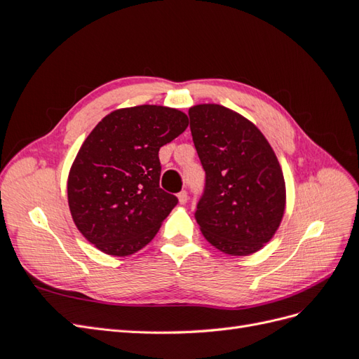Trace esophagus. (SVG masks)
Segmentation results:
<instances>
[{
	"label": "esophagus",
	"instance_id": "obj_1",
	"mask_svg": "<svg viewBox=\"0 0 359 359\" xmlns=\"http://www.w3.org/2000/svg\"><path fill=\"white\" fill-rule=\"evenodd\" d=\"M189 201V196H187V191H181V193H178V202L181 203V205H184Z\"/></svg>",
	"mask_w": 359,
	"mask_h": 359
}]
</instances>
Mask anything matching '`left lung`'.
Masks as SVG:
<instances>
[{
	"instance_id": "left-lung-1",
	"label": "left lung",
	"mask_w": 359,
	"mask_h": 359,
	"mask_svg": "<svg viewBox=\"0 0 359 359\" xmlns=\"http://www.w3.org/2000/svg\"><path fill=\"white\" fill-rule=\"evenodd\" d=\"M189 116L206 175L194 212L202 235L226 255H253L274 236L286 208L274 149L252 121L222 104L191 106Z\"/></svg>"
}]
</instances>
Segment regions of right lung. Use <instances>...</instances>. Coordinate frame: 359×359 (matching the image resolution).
<instances>
[{
  "instance_id": "add662e5",
  "label": "right lung",
  "mask_w": 359,
  "mask_h": 359,
  "mask_svg": "<svg viewBox=\"0 0 359 359\" xmlns=\"http://www.w3.org/2000/svg\"><path fill=\"white\" fill-rule=\"evenodd\" d=\"M187 126L178 109L140 104L106 115L85 139L69 172V208L100 252L130 256L156 236L178 203L158 186V151Z\"/></svg>"
}]
</instances>
